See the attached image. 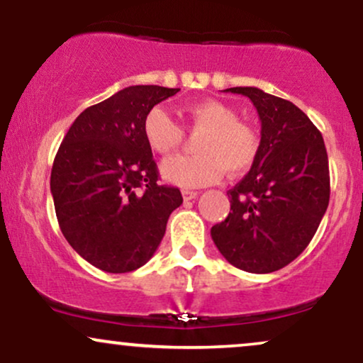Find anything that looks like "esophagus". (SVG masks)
I'll use <instances>...</instances> for the list:
<instances>
[{
  "label": "esophagus",
  "instance_id": "esophagus-1",
  "mask_svg": "<svg viewBox=\"0 0 363 363\" xmlns=\"http://www.w3.org/2000/svg\"><path fill=\"white\" fill-rule=\"evenodd\" d=\"M182 198H184V201H191V199H196V198H198V191L184 189V191H182Z\"/></svg>",
  "mask_w": 363,
  "mask_h": 363
}]
</instances>
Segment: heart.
I'll return each instance as SVG.
<instances>
[{
  "instance_id": "1",
  "label": "heart",
  "mask_w": 363,
  "mask_h": 363,
  "mask_svg": "<svg viewBox=\"0 0 363 363\" xmlns=\"http://www.w3.org/2000/svg\"><path fill=\"white\" fill-rule=\"evenodd\" d=\"M191 129L201 133L196 155L170 157L160 165L165 181L179 187H203L228 176L247 172L259 155L261 140L251 124L239 121L237 112L218 101H201L186 107ZM145 140L153 152L167 155L179 148L184 131L164 107H153L143 123Z\"/></svg>"
}]
</instances>
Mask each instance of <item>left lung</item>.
<instances>
[{
	"label": "left lung",
	"instance_id": "1",
	"mask_svg": "<svg viewBox=\"0 0 363 363\" xmlns=\"http://www.w3.org/2000/svg\"><path fill=\"white\" fill-rule=\"evenodd\" d=\"M223 91L251 99L261 121V148L247 176L227 193L230 213L211 227V239L235 268L272 273L309 245L326 213V147L295 104L256 86Z\"/></svg>",
	"mask_w": 363,
	"mask_h": 363
}]
</instances>
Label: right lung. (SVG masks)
Returning <instances> with one entry per match:
<instances>
[{
	"mask_svg": "<svg viewBox=\"0 0 363 363\" xmlns=\"http://www.w3.org/2000/svg\"><path fill=\"white\" fill-rule=\"evenodd\" d=\"M179 89L135 85L89 107L66 133L51 172L62 235L85 261L129 273L157 251L167 220L182 205L177 187L158 184L143 123Z\"/></svg>",
	"mask_w": 363,
	"mask_h": 363,
	"instance_id": "right-lung-1",
	"label": "right lung"
}]
</instances>
